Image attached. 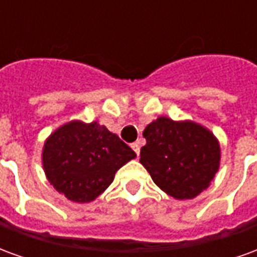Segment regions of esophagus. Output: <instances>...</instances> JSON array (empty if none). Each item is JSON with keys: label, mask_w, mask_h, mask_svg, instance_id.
Instances as JSON below:
<instances>
[{"label": "esophagus", "mask_w": 257, "mask_h": 257, "mask_svg": "<svg viewBox=\"0 0 257 257\" xmlns=\"http://www.w3.org/2000/svg\"><path fill=\"white\" fill-rule=\"evenodd\" d=\"M131 147H132V150H134L135 153H136V154H138V156H139V153H140V146H139V142H135V143H132V145H131Z\"/></svg>", "instance_id": "34e87169"}]
</instances>
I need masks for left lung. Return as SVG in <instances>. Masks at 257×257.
Wrapping results in <instances>:
<instances>
[{
	"instance_id": "left-lung-1",
	"label": "left lung",
	"mask_w": 257,
	"mask_h": 257,
	"mask_svg": "<svg viewBox=\"0 0 257 257\" xmlns=\"http://www.w3.org/2000/svg\"><path fill=\"white\" fill-rule=\"evenodd\" d=\"M143 136L140 164L162 191L191 199L209 187L220 165V146L209 129L193 121L158 117Z\"/></svg>"
}]
</instances>
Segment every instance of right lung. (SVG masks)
Listing matches in <instances>:
<instances>
[{"label":"right lung","mask_w":257,"mask_h":257,"mask_svg":"<svg viewBox=\"0 0 257 257\" xmlns=\"http://www.w3.org/2000/svg\"><path fill=\"white\" fill-rule=\"evenodd\" d=\"M135 157V151L104 125L70 121L47 139L42 167L59 193L85 204L99 197L118 169Z\"/></svg>","instance_id":"add662e5"}]
</instances>
